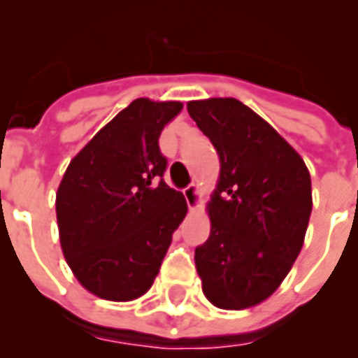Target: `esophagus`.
<instances>
[{
	"instance_id": "obj_1",
	"label": "esophagus",
	"mask_w": 358,
	"mask_h": 358,
	"mask_svg": "<svg viewBox=\"0 0 358 358\" xmlns=\"http://www.w3.org/2000/svg\"><path fill=\"white\" fill-rule=\"evenodd\" d=\"M185 197L186 203H188V208L195 210L199 206L201 197H199V190H197V185H188L185 188Z\"/></svg>"
}]
</instances>
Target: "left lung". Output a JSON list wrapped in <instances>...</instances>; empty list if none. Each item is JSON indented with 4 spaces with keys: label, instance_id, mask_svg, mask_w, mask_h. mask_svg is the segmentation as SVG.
I'll return each instance as SVG.
<instances>
[{
    "label": "left lung",
    "instance_id": "obj_1",
    "mask_svg": "<svg viewBox=\"0 0 358 358\" xmlns=\"http://www.w3.org/2000/svg\"><path fill=\"white\" fill-rule=\"evenodd\" d=\"M188 114L215 146L221 173L208 203V241L195 248L213 306L244 310L279 288L301 253L311 179L301 155L234 97L190 101Z\"/></svg>",
    "mask_w": 358,
    "mask_h": 358
}]
</instances>
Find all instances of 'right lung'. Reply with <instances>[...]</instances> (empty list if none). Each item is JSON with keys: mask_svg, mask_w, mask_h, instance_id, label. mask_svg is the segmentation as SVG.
Wrapping results in <instances>:
<instances>
[{"mask_svg": "<svg viewBox=\"0 0 358 358\" xmlns=\"http://www.w3.org/2000/svg\"><path fill=\"white\" fill-rule=\"evenodd\" d=\"M182 105L132 101L66 168L56 194L63 255L83 288L106 301L141 297L154 284L188 206L164 182L159 136Z\"/></svg>", "mask_w": 358, "mask_h": 358, "instance_id": "add662e5", "label": "right lung"}]
</instances>
